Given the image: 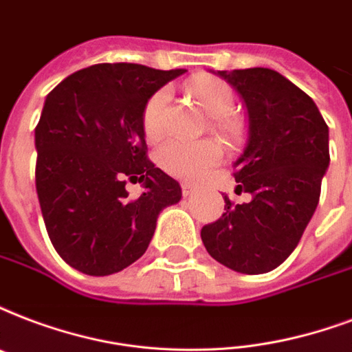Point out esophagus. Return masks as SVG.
<instances>
[{"label": "esophagus", "mask_w": 352, "mask_h": 352, "mask_svg": "<svg viewBox=\"0 0 352 352\" xmlns=\"http://www.w3.org/2000/svg\"><path fill=\"white\" fill-rule=\"evenodd\" d=\"M181 188H182V195H184V197H188V195H192L195 192V186L194 184H190V182H182Z\"/></svg>", "instance_id": "obj_1"}]
</instances>
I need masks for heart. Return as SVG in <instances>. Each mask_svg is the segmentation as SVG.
Returning a JSON list of instances; mask_svg holds the SVG:
<instances>
[{
	"label": "heart",
	"instance_id": "b5f03b06",
	"mask_svg": "<svg viewBox=\"0 0 352 352\" xmlns=\"http://www.w3.org/2000/svg\"><path fill=\"white\" fill-rule=\"evenodd\" d=\"M186 90L190 98L206 116H210V127L227 140H236L240 134V122L229 112L234 107V92L225 80L212 75H195L188 80ZM168 94L158 90L147 99L142 111V129L149 142H157L164 134L162 111L166 107ZM160 168L184 181H195L205 175L212 166H216L221 158V147L214 140L184 142L170 140L157 153Z\"/></svg>",
	"mask_w": 352,
	"mask_h": 352
}]
</instances>
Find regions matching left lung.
Instances as JSON below:
<instances>
[{"label": "left lung", "mask_w": 352, "mask_h": 352, "mask_svg": "<svg viewBox=\"0 0 352 352\" xmlns=\"http://www.w3.org/2000/svg\"><path fill=\"white\" fill-rule=\"evenodd\" d=\"M248 109V144L234 162L238 190L251 194L201 229L212 258L248 275L267 273L297 248L321 194L329 127L310 96L270 68L218 72Z\"/></svg>", "instance_id": "1"}]
</instances>
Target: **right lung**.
Segmentation results:
<instances>
[{
    "mask_svg": "<svg viewBox=\"0 0 352 352\" xmlns=\"http://www.w3.org/2000/svg\"><path fill=\"white\" fill-rule=\"evenodd\" d=\"M184 72L94 64L47 94L34 129L36 194L53 248L77 272L125 270L146 253L158 214L181 201L179 182L147 158L142 111ZM127 182H142L138 200Z\"/></svg>",
    "mask_w": 352,
    "mask_h": 352,
    "instance_id": "add662e5",
    "label": "right lung"
}]
</instances>
